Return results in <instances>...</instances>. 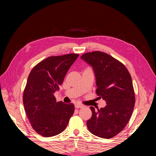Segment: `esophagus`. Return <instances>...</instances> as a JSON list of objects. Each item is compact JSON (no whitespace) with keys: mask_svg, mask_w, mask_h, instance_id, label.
I'll use <instances>...</instances> for the list:
<instances>
[{"mask_svg":"<svg viewBox=\"0 0 156 156\" xmlns=\"http://www.w3.org/2000/svg\"><path fill=\"white\" fill-rule=\"evenodd\" d=\"M83 107H84V105H82V104L76 103L75 105V108H76V109H78V108H83Z\"/></svg>","mask_w":156,"mask_h":156,"instance_id":"1","label":"esophagus"}]
</instances>
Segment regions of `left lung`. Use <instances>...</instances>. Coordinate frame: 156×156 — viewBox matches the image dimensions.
<instances>
[{
    "mask_svg": "<svg viewBox=\"0 0 156 156\" xmlns=\"http://www.w3.org/2000/svg\"><path fill=\"white\" fill-rule=\"evenodd\" d=\"M81 58L93 67L96 94L106 101L104 108L95 110L87 122L89 131L102 138H112L125 127L135 105V93L130 73L122 62L106 53L84 54Z\"/></svg>",
    "mask_w": 156,
    "mask_h": 156,
    "instance_id": "obj_1",
    "label": "left lung"
}]
</instances>
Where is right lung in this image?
<instances>
[{
    "instance_id": "1",
    "label": "right lung",
    "mask_w": 156,
    "mask_h": 156,
    "mask_svg": "<svg viewBox=\"0 0 156 156\" xmlns=\"http://www.w3.org/2000/svg\"><path fill=\"white\" fill-rule=\"evenodd\" d=\"M79 54L50 56L31 69L24 93L23 105L37 133L44 137L56 136L65 130L74 112V105L56 102L54 94L59 90L69 69Z\"/></svg>"
}]
</instances>
